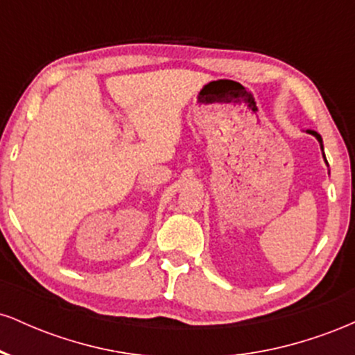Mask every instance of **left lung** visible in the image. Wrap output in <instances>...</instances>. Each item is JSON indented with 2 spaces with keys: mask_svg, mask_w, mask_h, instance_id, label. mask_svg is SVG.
I'll return each instance as SVG.
<instances>
[{
  "mask_svg": "<svg viewBox=\"0 0 355 355\" xmlns=\"http://www.w3.org/2000/svg\"><path fill=\"white\" fill-rule=\"evenodd\" d=\"M307 132H309V133H311V135H313V137H315V138H317V140H319V144H320V146H322V137L319 135V133H317V132H313V130H307ZM322 150H324V146H322ZM324 158H325V155H324ZM325 162H327V160H325Z\"/></svg>",
  "mask_w": 355,
  "mask_h": 355,
  "instance_id": "8db88e82",
  "label": "left lung"
}]
</instances>
